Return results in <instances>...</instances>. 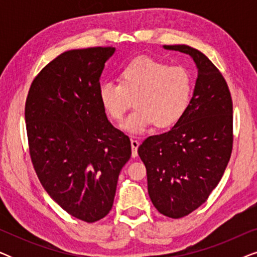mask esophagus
<instances>
[{"mask_svg":"<svg viewBox=\"0 0 257 257\" xmlns=\"http://www.w3.org/2000/svg\"><path fill=\"white\" fill-rule=\"evenodd\" d=\"M140 145V143L138 142V140L136 139H132L131 140V147H132V157L136 158L137 156H138V147Z\"/></svg>","mask_w":257,"mask_h":257,"instance_id":"34e87169","label":"esophagus"}]
</instances>
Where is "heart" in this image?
<instances>
[{"mask_svg": "<svg viewBox=\"0 0 257 257\" xmlns=\"http://www.w3.org/2000/svg\"><path fill=\"white\" fill-rule=\"evenodd\" d=\"M191 93L187 70L149 57L130 62L120 71L119 83L104 82L99 86L101 106L113 120L124 117L133 99L136 108L121 124L132 135L154 124L160 128L175 124L187 108Z\"/></svg>", "mask_w": 257, "mask_h": 257, "instance_id": "obj_1", "label": "heart"}]
</instances>
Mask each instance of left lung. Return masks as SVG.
Masks as SVG:
<instances>
[{
    "label": "left lung",
    "mask_w": 257,
    "mask_h": 257,
    "mask_svg": "<svg viewBox=\"0 0 257 257\" xmlns=\"http://www.w3.org/2000/svg\"><path fill=\"white\" fill-rule=\"evenodd\" d=\"M191 56L198 69L194 92L170 131L144 140L138 154L158 212L172 219L199 208L222 178L233 149V101L223 76L202 52L164 45Z\"/></svg>",
    "instance_id": "1"
}]
</instances>
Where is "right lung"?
<instances>
[{
    "mask_svg": "<svg viewBox=\"0 0 257 257\" xmlns=\"http://www.w3.org/2000/svg\"><path fill=\"white\" fill-rule=\"evenodd\" d=\"M115 49L63 52L36 76L26 101L34 168L48 194L85 222L106 216L131 142L108 121L99 79Z\"/></svg>",
    "mask_w": 257,
    "mask_h": 257,
    "instance_id": "1",
    "label": "right lung"
}]
</instances>
